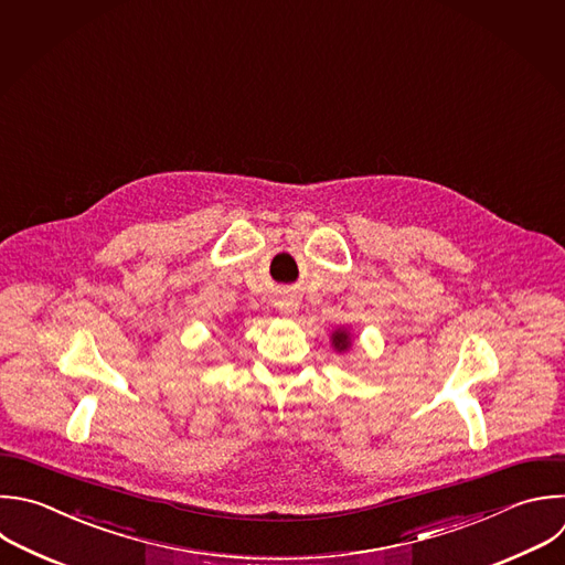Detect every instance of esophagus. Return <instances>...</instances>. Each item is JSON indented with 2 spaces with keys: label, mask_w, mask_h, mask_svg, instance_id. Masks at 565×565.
I'll return each mask as SVG.
<instances>
[{
  "label": "esophagus",
  "mask_w": 565,
  "mask_h": 565,
  "mask_svg": "<svg viewBox=\"0 0 565 565\" xmlns=\"http://www.w3.org/2000/svg\"><path fill=\"white\" fill-rule=\"evenodd\" d=\"M279 306H281V308H284V310H292V308H295V306H297V303H292V301H281V303H279Z\"/></svg>",
  "instance_id": "esophagus-1"
}]
</instances>
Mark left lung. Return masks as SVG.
Masks as SVG:
<instances>
[{"instance_id": "8db88e82", "label": "left lung", "mask_w": 565, "mask_h": 565, "mask_svg": "<svg viewBox=\"0 0 565 565\" xmlns=\"http://www.w3.org/2000/svg\"><path fill=\"white\" fill-rule=\"evenodd\" d=\"M332 341H334V348H337V350L348 348V334H345V332H334Z\"/></svg>"}]
</instances>
